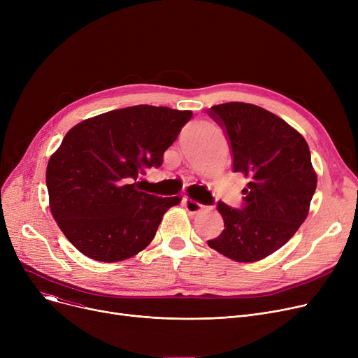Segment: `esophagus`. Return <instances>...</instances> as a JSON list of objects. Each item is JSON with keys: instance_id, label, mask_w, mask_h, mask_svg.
<instances>
[{"instance_id": "1", "label": "esophagus", "mask_w": 358, "mask_h": 358, "mask_svg": "<svg viewBox=\"0 0 358 358\" xmlns=\"http://www.w3.org/2000/svg\"><path fill=\"white\" fill-rule=\"evenodd\" d=\"M182 206H184L185 210L189 212V213H197V212H200L201 208H203V204H200L199 201L192 200V199H189V197H184V199H182Z\"/></svg>"}]
</instances>
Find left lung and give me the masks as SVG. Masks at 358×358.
Returning a JSON list of instances; mask_svg holds the SVG:
<instances>
[{
    "label": "left lung",
    "mask_w": 358,
    "mask_h": 358,
    "mask_svg": "<svg viewBox=\"0 0 358 358\" xmlns=\"http://www.w3.org/2000/svg\"><path fill=\"white\" fill-rule=\"evenodd\" d=\"M208 113L227 135L234 173L248 178L241 209L217 203L224 229L208 245L238 262L259 261L283 247L309 213L317 181L309 146L283 119L254 104L224 103Z\"/></svg>",
    "instance_id": "obj_1"
}]
</instances>
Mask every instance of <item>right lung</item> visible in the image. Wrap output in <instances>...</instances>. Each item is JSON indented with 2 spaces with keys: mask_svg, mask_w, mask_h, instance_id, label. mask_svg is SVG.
<instances>
[{
  "mask_svg": "<svg viewBox=\"0 0 358 358\" xmlns=\"http://www.w3.org/2000/svg\"><path fill=\"white\" fill-rule=\"evenodd\" d=\"M193 116L190 110L131 106L73 126L50 157V212L72 245L91 259L116 262L145 250L164 213L181 199L141 192L145 169L162 165L165 150Z\"/></svg>",
  "mask_w": 358,
  "mask_h": 358,
  "instance_id": "1",
  "label": "right lung"
}]
</instances>
